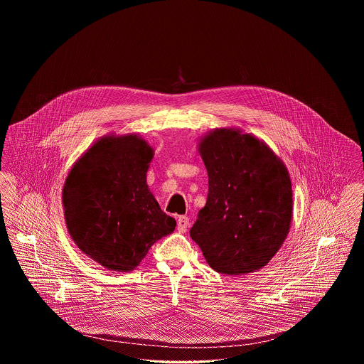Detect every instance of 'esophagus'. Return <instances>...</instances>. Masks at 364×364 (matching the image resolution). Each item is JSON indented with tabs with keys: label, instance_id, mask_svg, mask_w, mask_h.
<instances>
[{
	"label": "esophagus",
	"instance_id": "esophagus-1",
	"mask_svg": "<svg viewBox=\"0 0 364 364\" xmlns=\"http://www.w3.org/2000/svg\"><path fill=\"white\" fill-rule=\"evenodd\" d=\"M188 226H190V218H188V217L180 215V217L177 218V230H178L180 233H186L187 229H188Z\"/></svg>",
	"mask_w": 364,
	"mask_h": 364
}]
</instances>
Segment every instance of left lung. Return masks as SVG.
Listing matches in <instances>:
<instances>
[{
	"label": "left lung",
	"instance_id": "left-lung-1",
	"mask_svg": "<svg viewBox=\"0 0 364 364\" xmlns=\"http://www.w3.org/2000/svg\"><path fill=\"white\" fill-rule=\"evenodd\" d=\"M208 169L205 208L191 228L211 269L228 276L258 272L278 252L292 223L285 164L240 128H215L198 141Z\"/></svg>",
	"mask_w": 364,
	"mask_h": 364
}]
</instances>
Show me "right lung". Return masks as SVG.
I'll return each mask as SVG.
<instances>
[{
  "label": "right lung",
  "mask_w": 364,
  "mask_h": 364,
  "mask_svg": "<svg viewBox=\"0 0 364 364\" xmlns=\"http://www.w3.org/2000/svg\"><path fill=\"white\" fill-rule=\"evenodd\" d=\"M153 156V147L138 134H110L87 149L67 176L63 206L68 233L107 270L132 272L176 228L146 183Z\"/></svg>",
  "instance_id": "1"
}]
</instances>
